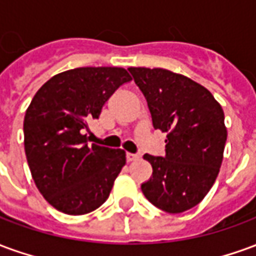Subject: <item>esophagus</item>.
I'll use <instances>...</instances> for the list:
<instances>
[{
  "mask_svg": "<svg viewBox=\"0 0 256 256\" xmlns=\"http://www.w3.org/2000/svg\"><path fill=\"white\" fill-rule=\"evenodd\" d=\"M126 159H128V162L138 160L140 155L138 154H126Z\"/></svg>",
  "mask_w": 256,
  "mask_h": 256,
  "instance_id": "34e87169",
  "label": "esophagus"
}]
</instances>
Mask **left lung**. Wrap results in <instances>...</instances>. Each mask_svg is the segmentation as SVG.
<instances>
[{
    "mask_svg": "<svg viewBox=\"0 0 256 256\" xmlns=\"http://www.w3.org/2000/svg\"><path fill=\"white\" fill-rule=\"evenodd\" d=\"M128 71L148 102L155 130L167 133L164 156L144 155L152 177L141 190L158 208L184 212L203 200L218 177L228 137L222 106L184 75L163 68Z\"/></svg>",
    "mask_w": 256,
    "mask_h": 256,
    "instance_id": "left-lung-1",
    "label": "left lung"
}]
</instances>
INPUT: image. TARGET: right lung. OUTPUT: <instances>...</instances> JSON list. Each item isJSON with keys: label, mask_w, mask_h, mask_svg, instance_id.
Segmentation results:
<instances>
[{"label": "right lung", "mask_w": 256, "mask_h": 256, "mask_svg": "<svg viewBox=\"0 0 256 256\" xmlns=\"http://www.w3.org/2000/svg\"><path fill=\"white\" fill-rule=\"evenodd\" d=\"M132 78L124 68L80 67L42 84L26 111L24 150L42 196L64 214L82 215L106 202L126 163L122 150L89 144V124Z\"/></svg>", "instance_id": "obj_1"}]
</instances>
